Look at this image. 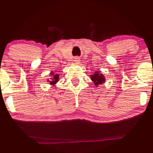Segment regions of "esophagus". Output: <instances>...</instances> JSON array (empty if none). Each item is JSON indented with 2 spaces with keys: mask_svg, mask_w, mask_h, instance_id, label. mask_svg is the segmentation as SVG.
Listing matches in <instances>:
<instances>
[{
  "mask_svg": "<svg viewBox=\"0 0 153 153\" xmlns=\"http://www.w3.org/2000/svg\"><path fill=\"white\" fill-rule=\"evenodd\" d=\"M74 62L79 63L80 62V57L78 56H75L74 59Z\"/></svg>",
  "mask_w": 153,
  "mask_h": 153,
  "instance_id": "34e87169",
  "label": "esophagus"
}]
</instances>
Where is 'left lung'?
<instances>
[{
	"label": "left lung",
	"mask_w": 153,
	"mask_h": 153,
	"mask_svg": "<svg viewBox=\"0 0 153 153\" xmlns=\"http://www.w3.org/2000/svg\"><path fill=\"white\" fill-rule=\"evenodd\" d=\"M91 79L93 82H94L95 85L97 86L98 84H102V83H103L105 82V77H104L103 74H101L95 73L94 75H91Z\"/></svg>",
	"instance_id": "left-lung-1"
}]
</instances>
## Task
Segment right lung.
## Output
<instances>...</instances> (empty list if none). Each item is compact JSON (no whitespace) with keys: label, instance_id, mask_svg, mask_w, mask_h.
Returning a JSON list of instances; mask_svg holds the SVG:
<instances>
[{"label":"right lung","instance_id":"add662e5","mask_svg":"<svg viewBox=\"0 0 153 153\" xmlns=\"http://www.w3.org/2000/svg\"><path fill=\"white\" fill-rule=\"evenodd\" d=\"M51 75H53V72L51 73ZM53 81H50V84H55L56 82H58L59 81V75L58 74H56V75H53Z\"/></svg>","mask_w":153,"mask_h":153}]
</instances>
